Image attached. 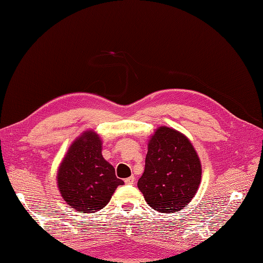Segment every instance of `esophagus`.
Masks as SVG:
<instances>
[{
    "label": "esophagus",
    "instance_id": "34e87169",
    "mask_svg": "<svg viewBox=\"0 0 263 263\" xmlns=\"http://www.w3.org/2000/svg\"><path fill=\"white\" fill-rule=\"evenodd\" d=\"M135 181H136L135 176H130V177H127V178H125V180H124L125 184H128V185H131V184L135 183Z\"/></svg>",
    "mask_w": 263,
    "mask_h": 263
}]
</instances>
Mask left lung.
Returning <instances> with one entry per match:
<instances>
[{"instance_id":"1","label":"left lung","mask_w":263,"mask_h":263,"mask_svg":"<svg viewBox=\"0 0 263 263\" xmlns=\"http://www.w3.org/2000/svg\"><path fill=\"white\" fill-rule=\"evenodd\" d=\"M201 172L191 141L174 128L160 126L150 137L138 187L153 209L164 214L180 211L197 193Z\"/></svg>"}]
</instances>
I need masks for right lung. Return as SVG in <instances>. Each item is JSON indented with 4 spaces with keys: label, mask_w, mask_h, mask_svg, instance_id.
<instances>
[{
    "label": "right lung",
    "mask_w": 263,
    "mask_h": 263,
    "mask_svg": "<svg viewBox=\"0 0 263 263\" xmlns=\"http://www.w3.org/2000/svg\"><path fill=\"white\" fill-rule=\"evenodd\" d=\"M103 142L88 130L72 142L58 171L61 195L71 208L85 214L97 212L109 202L116 187L124 182L102 155Z\"/></svg>",
    "instance_id": "add662e5"
}]
</instances>
